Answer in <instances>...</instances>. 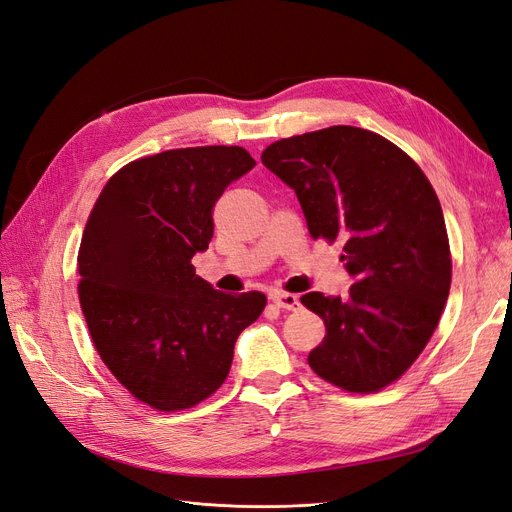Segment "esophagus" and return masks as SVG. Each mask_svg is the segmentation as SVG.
I'll list each match as a JSON object with an SVG mask.
<instances>
[{"mask_svg": "<svg viewBox=\"0 0 512 512\" xmlns=\"http://www.w3.org/2000/svg\"><path fill=\"white\" fill-rule=\"evenodd\" d=\"M271 301L280 309H288V312H294V309H299V305H301L297 294H288V292H273Z\"/></svg>", "mask_w": 512, "mask_h": 512, "instance_id": "esophagus-1", "label": "esophagus"}]
</instances>
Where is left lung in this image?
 <instances>
[{"mask_svg":"<svg viewBox=\"0 0 512 512\" xmlns=\"http://www.w3.org/2000/svg\"><path fill=\"white\" fill-rule=\"evenodd\" d=\"M260 160L297 194L309 235L344 241L354 282L346 297H301L327 327L309 367L344 391H380L423 352L451 290L436 192L404 151L363 128L282 138Z\"/></svg>","mask_w":512,"mask_h":512,"instance_id":"1","label":"left lung"}]
</instances>
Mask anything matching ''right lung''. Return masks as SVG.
Returning <instances> with one entry per match:
<instances>
[{
  "instance_id": "obj_1",
  "label": "right lung",
  "mask_w": 512,
  "mask_h": 512,
  "mask_svg": "<svg viewBox=\"0 0 512 512\" xmlns=\"http://www.w3.org/2000/svg\"><path fill=\"white\" fill-rule=\"evenodd\" d=\"M256 166L243 147L170 149L108 179L83 232L79 299L104 365L162 412L192 408L226 380L262 292L226 294L192 258L213 237V205Z\"/></svg>"
}]
</instances>
